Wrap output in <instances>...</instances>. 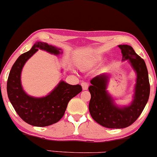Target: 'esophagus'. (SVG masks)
Returning a JSON list of instances; mask_svg holds the SVG:
<instances>
[{"label":"esophagus","instance_id":"esophagus-1","mask_svg":"<svg viewBox=\"0 0 157 157\" xmlns=\"http://www.w3.org/2000/svg\"><path fill=\"white\" fill-rule=\"evenodd\" d=\"M81 86H82V89L87 90L88 88H89V84L86 82H82V83H81Z\"/></svg>","mask_w":157,"mask_h":157}]
</instances>
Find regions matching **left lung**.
<instances>
[{
	"label": "left lung",
	"mask_w": 157,
	"mask_h": 157,
	"mask_svg": "<svg viewBox=\"0 0 157 157\" xmlns=\"http://www.w3.org/2000/svg\"><path fill=\"white\" fill-rule=\"evenodd\" d=\"M122 60H128L135 72L136 82L134 100L128 105L119 107L106 91L109 77L102 74L91 80L89 87L91 93L89 112L97 123L109 128H124L137 120L145 109L150 95L148 72L145 61L128 45H119Z\"/></svg>",
	"instance_id": "1"
}]
</instances>
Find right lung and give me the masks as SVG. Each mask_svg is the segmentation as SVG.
<instances>
[{
  "mask_svg": "<svg viewBox=\"0 0 157 157\" xmlns=\"http://www.w3.org/2000/svg\"><path fill=\"white\" fill-rule=\"evenodd\" d=\"M38 48L55 55L62 53L60 48L56 46L44 42L35 43L13 64L6 89L10 101L20 117L31 125L45 127L56 123L63 117L68 102L82 91V87L79 84L72 86L62 80L47 96L34 97L27 94L21 86V71L26 61Z\"/></svg>",
  "mask_w": 157,
  "mask_h": 157,
  "instance_id": "right-lung-1",
  "label": "right lung"
}]
</instances>
